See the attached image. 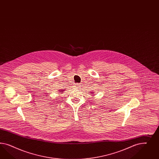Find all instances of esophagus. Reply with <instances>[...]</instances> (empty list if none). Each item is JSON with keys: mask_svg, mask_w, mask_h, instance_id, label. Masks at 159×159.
<instances>
[{"mask_svg": "<svg viewBox=\"0 0 159 159\" xmlns=\"http://www.w3.org/2000/svg\"><path fill=\"white\" fill-rule=\"evenodd\" d=\"M75 86H76V87L78 88L80 86V85L79 84H75Z\"/></svg>", "mask_w": 159, "mask_h": 159, "instance_id": "1", "label": "esophagus"}]
</instances>
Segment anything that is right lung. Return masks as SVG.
Here are the masks:
<instances>
[{"label":"right lung","instance_id":"obj_1","mask_svg":"<svg viewBox=\"0 0 159 159\" xmlns=\"http://www.w3.org/2000/svg\"><path fill=\"white\" fill-rule=\"evenodd\" d=\"M63 91V90H61V91H59V92H62Z\"/></svg>","mask_w":159,"mask_h":159}]
</instances>
